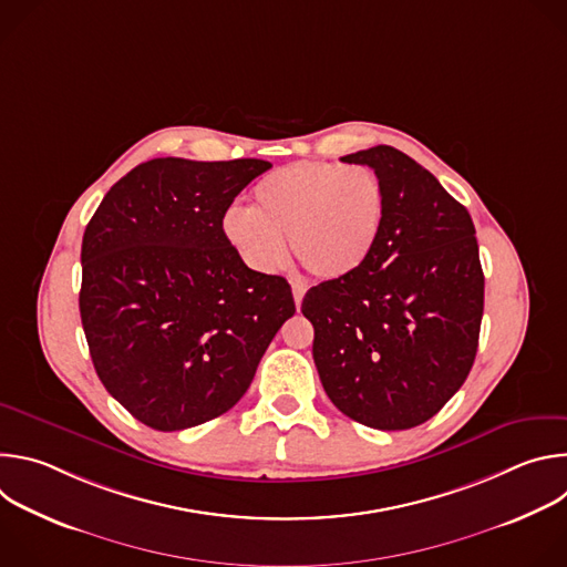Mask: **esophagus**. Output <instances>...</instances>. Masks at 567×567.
<instances>
[{
  "label": "esophagus",
  "instance_id": "esophagus-1",
  "mask_svg": "<svg viewBox=\"0 0 567 567\" xmlns=\"http://www.w3.org/2000/svg\"><path fill=\"white\" fill-rule=\"evenodd\" d=\"M291 289H293V300H296V307L300 309V305H302V298H305V293H307V287H305L300 280H293V282H291Z\"/></svg>",
  "mask_w": 567,
  "mask_h": 567
}]
</instances>
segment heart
Here are the masks:
<instances>
[{
  "instance_id": "obj_1",
  "label": "heart",
  "mask_w": 567,
  "mask_h": 567,
  "mask_svg": "<svg viewBox=\"0 0 567 567\" xmlns=\"http://www.w3.org/2000/svg\"><path fill=\"white\" fill-rule=\"evenodd\" d=\"M254 206H230L221 233L249 269L274 274L289 258L322 280L359 271L372 256L383 219L385 193L368 166L296 161L262 177Z\"/></svg>"
}]
</instances>
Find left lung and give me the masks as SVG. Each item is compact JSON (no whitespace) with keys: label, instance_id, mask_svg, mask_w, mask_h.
<instances>
[{"label":"left lung","instance_id":"8db88e82","mask_svg":"<svg viewBox=\"0 0 567 567\" xmlns=\"http://www.w3.org/2000/svg\"><path fill=\"white\" fill-rule=\"evenodd\" d=\"M341 161L379 175L385 219L359 271L305 293L313 363L350 420L413 429L460 390L477 352L484 276L475 226L409 154L374 145Z\"/></svg>","mask_w":567,"mask_h":567}]
</instances>
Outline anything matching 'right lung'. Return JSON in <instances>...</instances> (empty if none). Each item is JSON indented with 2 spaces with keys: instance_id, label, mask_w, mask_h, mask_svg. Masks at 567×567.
<instances>
[{
  "instance_id": "obj_1",
  "label": "right lung",
  "mask_w": 567,
  "mask_h": 567,
  "mask_svg": "<svg viewBox=\"0 0 567 567\" xmlns=\"http://www.w3.org/2000/svg\"><path fill=\"white\" fill-rule=\"evenodd\" d=\"M269 168L152 158L110 188L85 228L80 318L96 374L154 431L233 409L296 313L289 282L249 269L221 233L233 199Z\"/></svg>"
}]
</instances>
